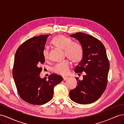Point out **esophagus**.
Wrapping results in <instances>:
<instances>
[{"instance_id":"esophagus-1","label":"esophagus","mask_w":124,"mask_h":124,"mask_svg":"<svg viewBox=\"0 0 124 124\" xmlns=\"http://www.w3.org/2000/svg\"><path fill=\"white\" fill-rule=\"evenodd\" d=\"M68 78H65H65H63V81H66V80H67V79H68Z\"/></svg>"}]
</instances>
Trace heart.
Masks as SVG:
<instances>
[{
  "mask_svg": "<svg viewBox=\"0 0 124 124\" xmlns=\"http://www.w3.org/2000/svg\"><path fill=\"white\" fill-rule=\"evenodd\" d=\"M52 44L59 49L64 51L65 57L70 59L72 62H80L83 56V51L82 46L78 43L72 42L70 39L61 35L55 36L52 40ZM44 59L47 61L49 58V52L47 50L43 51ZM71 63L69 60L58 63L53 68V71L59 75L66 76L70 72Z\"/></svg>",
  "mask_w": 124,
  "mask_h": 124,
  "instance_id": "1",
  "label": "heart"
}]
</instances>
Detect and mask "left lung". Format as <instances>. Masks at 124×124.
<instances>
[{
  "instance_id": "8db88e82",
  "label": "left lung",
  "mask_w": 124,
  "mask_h": 124,
  "mask_svg": "<svg viewBox=\"0 0 124 124\" xmlns=\"http://www.w3.org/2000/svg\"><path fill=\"white\" fill-rule=\"evenodd\" d=\"M70 37L81 44L83 56L74 71L83 78L78 81V86L70 91V98L78 103L86 104L95 102L106 88L110 63L104 45L98 39L83 32H77Z\"/></svg>"
}]
</instances>
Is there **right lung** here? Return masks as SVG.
<instances>
[{
	"label": "right lung",
	"mask_w": 124,
	"mask_h": 124,
	"mask_svg": "<svg viewBox=\"0 0 124 124\" xmlns=\"http://www.w3.org/2000/svg\"><path fill=\"white\" fill-rule=\"evenodd\" d=\"M48 35H40L26 40L17 48L14 57L13 77L21 98L31 104L42 105L53 97L54 88L62 78L52 74L41 78V65L45 59L43 51Z\"/></svg>",
	"instance_id": "right-lung-1"
}]
</instances>
